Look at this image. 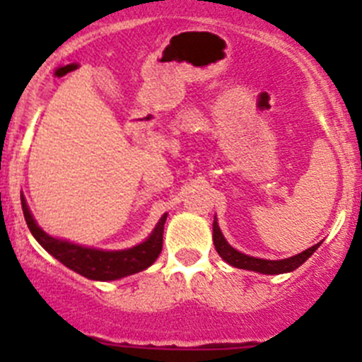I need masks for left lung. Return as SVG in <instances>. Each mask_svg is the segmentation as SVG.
<instances>
[{
    "label": "left lung",
    "mask_w": 362,
    "mask_h": 362,
    "mask_svg": "<svg viewBox=\"0 0 362 362\" xmlns=\"http://www.w3.org/2000/svg\"><path fill=\"white\" fill-rule=\"evenodd\" d=\"M214 245L215 250L218 252L222 259H224L228 264L235 266L240 269H249V272H257L262 275H280V273H289L294 272L296 268L303 264L310 255L313 254L320 247V243L310 247V249L303 250L301 254L293 255L289 259H279V261H269V259H259V257H250V255L242 254L236 249H233L228 242H226L224 235H222L221 228L217 224V217L214 218Z\"/></svg>",
    "instance_id": "left-lung-1"
}]
</instances>
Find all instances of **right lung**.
I'll use <instances>...</instances> for the list:
<instances>
[{
	"label": "right lung",
	"instance_id": "right-lung-1",
	"mask_svg": "<svg viewBox=\"0 0 362 362\" xmlns=\"http://www.w3.org/2000/svg\"><path fill=\"white\" fill-rule=\"evenodd\" d=\"M21 203H23L25 224H28L29 231L35 236L36 242L50 255H54L57 261L63 262L66 268L80 273L86 279L107 282V280H117L127 275H134V273L147 269L159 257L160 250H163L164 222H166L168 214L160 217L152 235L140 245L126 250H98L90 249V247L76 245V243L66 242V240L52 238L36 224L24 196H21Z\"/></svg>",
	"mask_w": 362,
	"mask_h": 362
}]
</instances>
